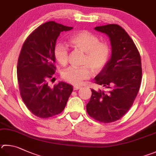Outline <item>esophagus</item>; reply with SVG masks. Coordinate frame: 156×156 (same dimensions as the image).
Here are the masks:
<instances>
[{
  "label": "esophagus",
  "instance_id": "obj_1",
  "mask_svg": "<svg viewBox=\"0 0 156 156\" xmlns=\"http://www.w3.org/2000/svg\"><path fill=\"white\" fill-rule=\"evenodd\" d=\"M80 88H81L80 86H73V90H78V89H80Z\"/></svg>",
  "mask_w": 156,
  "mask_h": 156
}]
</instances>
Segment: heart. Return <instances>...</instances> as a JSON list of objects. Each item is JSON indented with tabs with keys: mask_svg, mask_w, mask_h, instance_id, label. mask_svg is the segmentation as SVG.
I'll list each match as a JSON object with an SVG mask.
<instances>
[{
	"mask_svg": "<svg viewBox=\"0 0 156 156\" xmlns=\"http://www.w3.org/2000/svg\"><path fill=\"white\" fill-rule=\"evenodd\" d=\"M68 44L73 49L84 52L82 61V64L84 66L80 67H71L65 70L62 77L67 83L78 85L90 77L91 69L94 73H98L108 62L111 52L109 44L100 41L98 37L89 31L84 30L72 34L68 39ZM54 56L62 66H66L68 63L69 52L63 44L57 43L55 45Z\"/></svg>",
	"mask_w": 156,
	"mask_h": 156,
	"instance_id": "heart-1",
	"label": "heart"
}]
</instances>
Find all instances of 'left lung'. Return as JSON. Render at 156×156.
<instances>
[{
  "label": "left lung",
  "instance_id": "obj_1",
  "mask_svg": "<svg viewBox=\"0 0 156 156\" xmlns=\"http://www.w3.org/2000/svg\"><path fill=\"white\" fill-rule=\"evenodd\" d=\"M95 30L106 34L112 46L111 57L95 78V84L108 90L91 89L87 112L94 119L108 123L120 119L134 103L142 79L141 58L134 41L119 25L96 27Z\"/></svg>",
  "mask_w": 156,
  "mask_h": 156
}]
</instances>
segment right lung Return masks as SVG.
Instances as JSON below:
<instances>
[{
    "label": "right lung",
    "instance_id": "obj_1",
    "mask_svg": "<svg viewBox=\"0 0 156 156\" xmlns=\"http://www.w3.org/2000/svg\"><path fill=\"white\" fill-rule=\"evenodd\" d=\"M72 29L54 21L46 22L34 30L22 46L17 66L20 92L36 117L47 119L60 114L72 92L73 87L63 82L52 89L48 86L56 69L54 56L56 39L61 32Z\"/></svg>",
    "mask_w": 156,
    "mask_h": 156
}]
</instances>
